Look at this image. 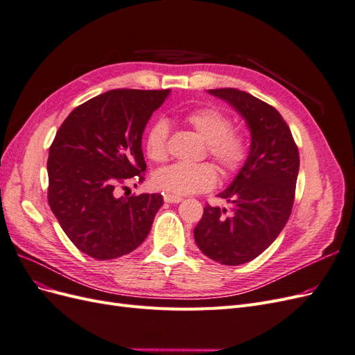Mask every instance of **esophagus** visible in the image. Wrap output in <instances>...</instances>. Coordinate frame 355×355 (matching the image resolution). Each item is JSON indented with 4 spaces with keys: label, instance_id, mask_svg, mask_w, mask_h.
Returning a JSON list of instances; mask_svg holds the SVG:
<instances>
[{
    "label": "esophagus",
    "instance_id": "1",
    "mask_svg": "<svg viewBox=\"0 0 355 355\" xmlns=\"http://www.w3.org/2000/svg\"><path fill=\"white\" fill-rule=\"evenodd\" d=\"M182 200H184V198H182V197H179V196H171V194H164V201L166 202H180Z\"/></svg>",
    "mask_w": 355,
    "mask_h": 355
}]
</instances>
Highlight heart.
Wrapping results in <instances>:
<instances>
[{
  "mask_svg": "<svg viewBox=\"0 0 355 355\" xmlns=\"http://www.w3.org/2000/svg\"><path fill=\"white\" fill-rule=\"evenodd\" d=\"M184 121L206 141V153L225 176H232L243 168L250 154L249 136L240 127H232V118L214 106L191 110ZM170 128L166 120L153 121L145 133V153L149 159L161 163L168 155ZM218 179L210 163H173L157 170L153 182L155 188L171 196H189L207 191Z\"/></svg>",
  "mask_w": 355,
  "mask_h": 355,
  "instance_id": "obj_1",
  "label": "heart"
}]
</instances>
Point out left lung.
I'll list each match as a JSON object with an SVG mask.
<instances>
[{
  "label": "left lung",
  "instance_id": "8db88e82",
  "mask_svg": "<svg viewBox=\"0 0 355 355\" xmlns=\"http://www.w3.org/2000/svg\"><path fill=\"white\" fill-rule=\"evenodd\" d=\"M209 93L230 102L252 132L249 158L220 198L231 210L204 207L194 230L200 250L223 265H241L265 252L287 223L295 202L299 151L274 106L239 89Z\"/></svg>",
  "mask_w": 355,
  "mask_h": 355
}]
</instances>
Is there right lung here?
Masks as SVG:
<instances>
[{"instance_id":"obj_1","label":"right lung","mask_w":355,"mask_h":355,"mask_svg":"<svg viewBox=\"0 0 355 355\" xmlns=\"http://www.w3.org/2000/svg\"><path fill=\"white\" fill-rule=\"evenodd\" d=\"M168 92H105L78 105L50 145L49 206L73 245L94 259L137 249L163 206L161 194H116L128 182L145 180L142 135Z\"/></svg>"}]
</instances>
